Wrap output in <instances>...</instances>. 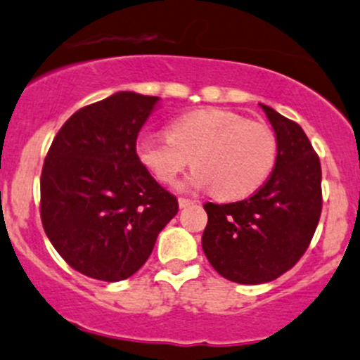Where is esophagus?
Wrapping results in <instances>:
<instances>
[{"mask_svg":"<svg viewBox=\"0 0 360 360\" xmlns=\"http://www.w3.org/2000/svg\"><path fill=\"white\" fill-rule=\"evenodd\" d=\"M179 204H180V207H188V206H192V204H195V200L187 199V197H180Z\"/></svg>","mask_w":360,"mask_h":360,"instance_id":"1","label":"esophagus"}]
</instances>
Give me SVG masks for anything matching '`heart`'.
I'll return each instance as SVG.
<instances>
[{
    "instance_id": "b5f03b06",
    "label": "heart",
    "mask_w": 360,
    "mask_h": 360,
    "mask_svg": "<svg viewBox=\"0 0 360 360\" xmlns=\"http://www.w3.org/2000/svg\"><path fill=\"white\" fill-rule=\"evenodd\" d=\"M278 144L266 123L218 108L192 111L169 125L168 135L144 134L137 158L161 184H173L192 163L188 184L211 188L223 200H237L259 191L276 161Z\"/></svg>"
}]
</instances>
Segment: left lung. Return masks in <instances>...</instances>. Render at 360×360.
I'll list each match as a JSON object with an SVG mask.
<instances>
[{"label":"left lung","mask_w":360,"mask_h":360,"mask_svg":"<svg viewBox=\"0 0 360 360\" xmlns=\"http://www.w3.org/2000/svg\"><path fill=\"white\" fill-rule=\"evenodd\" d=\"M261 108L276 134L271 175L247 199L204 204V254L223 278L242 285L273 281L292 269L314 237L323 207L319 156L302 127Z\"/></svg>","instance_id":"1"}]
</instances>
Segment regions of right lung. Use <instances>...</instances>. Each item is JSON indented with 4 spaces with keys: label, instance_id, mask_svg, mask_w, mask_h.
<instances>
[{
    "label": "right lung",
    "instance_id": "obj_1",
    "mask_svg": "<svg viewBox=\"0 0 360 360\" xmlns=\"http://www.w3.org/2000/svg\"><path fill=\"white\" fill-rule=\"evenodd\" d=\"M156 96L117 92L58 130L41 173V221L75 271L120 281L142 268L179 200L137 158Z\"/></svg>",
    "mask_w": 360,
    "mask_h": 360
}]
</instances>
